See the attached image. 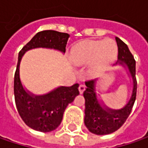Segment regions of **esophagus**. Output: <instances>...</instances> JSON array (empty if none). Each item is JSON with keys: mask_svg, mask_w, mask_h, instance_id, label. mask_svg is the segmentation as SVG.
<instances>
[{"mask_svg": "<svg viewBox=\"0 0 148 148\" xmlns=\"http://www.w3.org/2000/svg\"><path fill=\"white\" fill-rule=\"evenodd\" d=\"M85 88H86L85 85L80 84V85L79 86V93H83V92L85 91Z\"/></svg>", "mask_w": 148, "mask_h": 148, "instance_id": "1", "label": "esophagus"}]
</instances>
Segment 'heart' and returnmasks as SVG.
Here are the masks:
<instances>
[{
	"label": "heart",
	"instance_id": "heart-1",
	"mask_svg": "<svg viewBox=\"0 0 148 148\" xmlns=\"http://www.w3.org/2000/svg\"><path fill=\"white\" fill-rule=\"evenodd\" d=\"M116 53L117 45L112 39L86 40L74 46L71 52V61L75 66L92 62L91 72L99 74L106 69Z\"/></svg>",
	"mask_w": 148,
	"mask_h": 148
}]
</instances>
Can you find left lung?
Masks as SVG:
<instances>
[{"label": "left lung", "mask_w": 148, "mask_h": 148, "mask_svg": "<svg viewBox=\"0 0 148 148\" xmlns=\"http://www.w3.org/2000/svg\"><path fill=\"white\" fill-rule=\"evenodd\" d=\"M116 41L118 47V61L115 65L127 68L133 80V91L127 104L122 109L113 110L108 108L98 99L95 84L96 79L86 82V88L83 93L85 98L84 123L88 130L95 134H108L116 131L123 126L129 117L136 98L137 81L135 78V61L129 47L117 37Z\"/></svg>", "instance_id": "8db88e82"}]
</instances>
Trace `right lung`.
Returning <instances> with one entry per match:
<instances>
[{
    "label": "right lung",
    "mask_w": 148,
    "mask_h": 148,
    "mask_svg": "<svg viewBox=\"0 0 148 148\" xmlns=\"http://www.w3.org/2000/svg\"><path fill=\"white\" fill-rule=\"evenodd\" d=\"M69 38L68 33L52 30L42 31L38 32L18 53L14 84L15 103L25 123L37 131L50 132L61 124L65 109L79 94V84L72 86H59L44 95L32 94L26 91L21 83L20 61L27 50L36 48L54 49L65 53Z\"/></svg>",
    "instance_id": "1"
}]
</instances>
